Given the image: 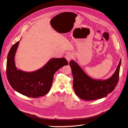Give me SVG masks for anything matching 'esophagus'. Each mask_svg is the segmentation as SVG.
I'll list each match as a JSON object with an SVG mask.
<instances>
[{
	"label": "esophagus",
	"mask_w": 128,
	"mask_h": 128,
	"mask_svg": "<svg viewBox=\"0 0 128 128\" xmlns=\"http://www.w3.org/2000/svg\"><path fill=\"white\" fill-rule=\"evenodd\" d=\"M73 57V55L72 53H70V52H69V53H67L66 56L65 58L66 59V60L68 62H70V61L71 60V59Z\"/></svg>",
	"instance_id": "1"
}]
</instances>
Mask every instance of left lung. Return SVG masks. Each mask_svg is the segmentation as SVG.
<instances>
[{
	"mask_svg": "<svg viewBox=\"0 0 128 128\" xmlns=\"http://www.w3.org/2000/svg\"><path fill=\"white\" fill-rule=\"evenodd\" d=\"M121 59L115 73L106 80H96L88 76L78 64L72 60L69 63L73 76L75 93L80 98L87 101L103 98L112 92L119 80Z\"/></svg>",
	"mask_w": 128,
	"mask_h": 128,
	"instance_id": "1",
	"label": "left lung"
}]
</instances>
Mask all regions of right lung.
<instances>
[{
	"instance_id": "add662e5",
	"label": "right lung",
	"mask_w": 128,
	"mask_h": 128,
	"mask_svg": "<svg viewBox=\"0 0 128 128\" xmlns=\"http://www.w3.org/2000/svg\"><path fill=\"white\" fill-rule=\"evenodd\" d=\"M20 40L11 47L8 55V80L15 90L22 95L34 98L43 96L50 90L54 74L68 62L65 58H53L40 69L33 72L18 69L14 58Z\"/></svg>"
}]
</instances>
